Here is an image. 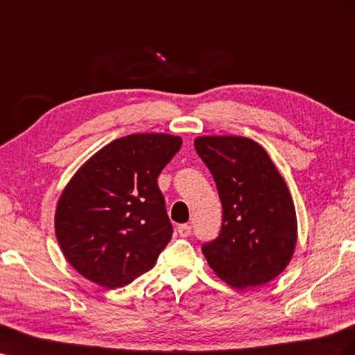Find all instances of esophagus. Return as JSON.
Listing matches in <instances>:
<instances>
[{
	"mask_svg": "<svg viewBox=\"0 0 355 355\" xmlns=\"http://www.w3.org/2000/svg\"><path fill=\"white\" fill-rule=\"evenodd\" d=\"M178 233L180 237H188L191 234V225L188 224H182L178 227Z\"/></svg>",
	"mask_w": 355,
	"mask_h": 355,
	"instance_id": "obj_1",
	"label": "esophagus"
}]
</instances>
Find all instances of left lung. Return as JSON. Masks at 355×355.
I'll return each instance as SVG.
<instances>
[{"label": "left lung", "instance_id": "obj_1", "mask_svg": "<svg viewBox=\"0 0 355 355\" xmlns=\"http://www.w3.org/2000/svg\"><path fill=\"white\" fill-rule=\"evenodd\" d=\"M223 205L215 241L201 246L212 270L234 288L264 285L288 266L297 241L291 194L267 152L239 136L194 140Z\"/></svg>", "mask_w": 355, "mask_h": 355}]
</instances>
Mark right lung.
Instances as JSON below:
<instances>
[{
	"mask_svg": "<svg viewBox=\"0 0 355 355\" xmlns=\"http://www.w3.org/2000/svg\"><path fill=\"white\" fill-rule=\"evenodd\" d=\"M180 146L170 134H131L71 178L56 206L55 233L86 279L114 290L155 266L173 234L157 179Z\"/></svg>",
	"mask_w": 355,
	"mask_h": 355,
	"instance_id": "obj_1",
	"label": "right lung"
}]
</instances>
